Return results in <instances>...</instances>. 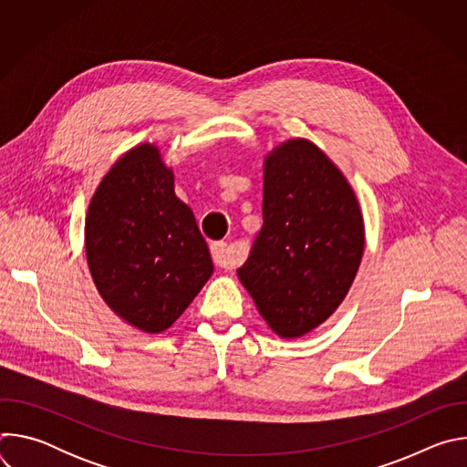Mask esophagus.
<instances>
[{
    "label": "esophagus",
    "mask_w": 467,
    "mask_h": 467,
    "mask_svg": "<svg viewBox=\"0 0 467 467\" xmlns=\"http://www.w3.org/2000/svg\"><path fill=\"white\" fill-rule=\"evenodd\" d=\"M211 253L214 258V264L222 270H234L236 265L240 264V258L236 253H233L229 249V245L225 242H216L211 245Z\"/></svg>",
    "instance_id": "34e87169"
}]
</instances>
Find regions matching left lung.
Segmentation results:
<instances>
[{
	"mask_svg": "<svg viewBox=\"0 0 467 467\" xmlns=\"http://www.w3.org/2000/svg\"><path fill=\"white\" fill-rule=\"evenodd\" d=\"M264 225L238 277L277 337L319 327L346 299L364 254L355 190L314 142L292 139L264 159Z\"/></svg>",
	"mask_w": 467,
	"mask_h": 467,
	"instance_id": "left-lung-1",
	"label": "left lung"
}]
</instances>
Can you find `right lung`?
I'll list each match as a JSON object with an SVG mask.
<instances>
[{
    "label": "right lung",
    "mask_w": 467,
    "mask_h": 467,
    "mask_svg": "<svg viewBox=\"0 0 467 467\" xmlns=\"http://www.w3.org/2000/svg\"><path fill=\"white\" fill-rule=\"evenodd\" d=\"M173 182L159 148L140 144L101 179L85 220L87 262L99 296L150 335L170 328L214 272Z\"/></svg>",
    "instance_id": "obj_1"
}]
</instances>
